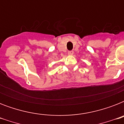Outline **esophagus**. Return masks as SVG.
Instances as JSON below:
<instances>
[{"instance_id": "34e87169", "label": "esophagus", "mask_w": 124, "mask_h": 124, "mask_svg": "<svg viewBox=\"0 0 124 124\" xmlns=\"http://www.w3.org/2000/svg\"><path fill=\"white\" fill-rule=\"evenodd\" d=\"M68 54L69 55H73L74 54V51H68Z\"/></svg>"}]
</instances>
